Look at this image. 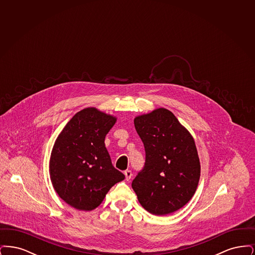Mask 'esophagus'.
<instances>
[{
  "mask_svg": "<svg viewBox=\"0 0 255 255\" xmlns=\"http://www.w3.org/2000/svg\"><path fill=\"white\" fill-rule=\"evenodd\" d=\"M124 175H125V178H126V181H130L131 178H132V171L131 170H125L124 171Z\"/></svg>",
  "mask_w": 255,
  "mask_h": 255,
  "instance_id": "esophagus-1",
  "label": "esophagus"
}]
</instances>
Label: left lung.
I'll list each match as a JSON object with an SVG mask.
<instances>
[{
	"mask_svg": "<svg viewBox=\"0 0 255 255\" xmlns=\"http://www.w3.org/2000/svg\"><path fill=\"white\" fill-rule=\"evenodd\" d=\"M133 123L145 150L144 166L132 182L133 191L148 212L173 213L191 200L199 183L194 139L164 108L136 117Z\"/></svg>",
	"mask_w": 255,
	"mask_h": 255,
	"instance_id": "1",
	"label": "left lung"
}]
</instances>
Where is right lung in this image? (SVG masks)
<instances>
[{
    "mask_svg": "<svg viewBox=\"0 0 255 255\" xmlns=\"http://www.w3.org/2000/svg\"><path fill=\"white\" fill-rule=\"evenodd\" d=\"M116 121L96 108H86L73 116L55 140L50 180L61 199L76 209H95L110 188L125 179L113 166L104 143Z\"/></svg>",
    "mask_w": 255,
    "mask_h": 255,
    "instance_id": "obj_1",
    "label": "right lung"
}]
</instances>
